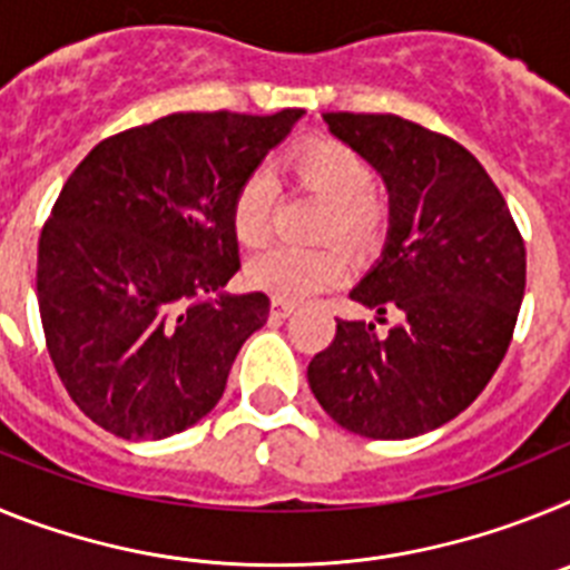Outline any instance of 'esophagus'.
<instances>
[{"label": "esophagus", "instance_id": "obj_1", "mask_svg": "<svg viewBox=\"0 0 570 570\" xmlns=\"http://www.w3.org/2000/svg\"><path fill=\"white\" fill-rule=\"evenodd\" d=\"M271 308H274L276 320H285V316H291V314H294V311H296V302L279 299V296H276V299L271 302Z\"/></svg>", "mask_w": 570, "mask_h": 570}]
</instances>
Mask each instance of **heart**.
Returning <instances> with one entry per match:
<instances>
[{"instance_id":"b5f03b06","label":"heart","mask_w":570,"mask_h":570,"mask_svg":"<svg viewBox=\"0 0 570 570\" xmlns=\"http://www.w3.org/2000/svg\"><path fill=\"white\" fill-rule=\"evenodd\" d=\"M291 183L325 203L316 236L336 239L356 254H367L387 230V205L376 194V174L365 156L336 139H314L296 148L285 163ZM276 190L265 168L250 170L230 199V228L245 248H259L271 236ZM345 276V256L336 245L322 248H271L254 256L245 279L279 299H308L334 288Z\"/></svg>"}]
</instances>
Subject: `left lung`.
Returning a JSON list of instances; mask_svg holds the SVG:
<instances>
[{
	"instance_id": "8db88e82",
	"label": "left lung",
	"mask_w": 570,
	"mask_h": 570,
	"mask_svg": "<svg viewBox=\"0 0 570 570\" xmlns=\"http://www.w3.org/2000/svg\"><path fill=\"white\" fill-rule=\"evenodd\" d=\"M382 174L391 236L351 299L400 314L387 334L336 320L311 360L325 414L367 440H407L462 414L500 367L525 294V242L505 196L456 139L394 114H325Z\"/></svg>"
}]
</instances>
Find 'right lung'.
Listing matches in <instances>:
<instances>
[{
    "instance_id": "obj_1",
    "label": "right lung",
    "mask_w": 570,
    "mask_h": 570,
    "mask_svg": "<svg viewBox=\"0 0 570 570\" xmlns=\"http://www.w3.org/2000/svg\"><path fill=\"white\" fill-rule=\"evenodd\" d=\"M299 116H163L102 139L62 185L39 316L65 391L105 431L163 440L219 402L271 311L265 294L213 296L239 271L230 199Z\"/></svg>"
}]
</instances>
